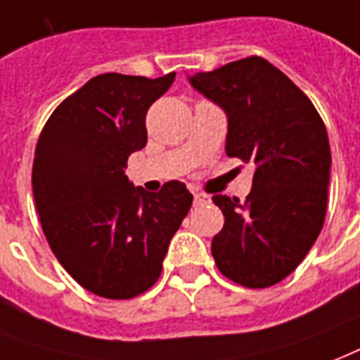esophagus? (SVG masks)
<instances>
[{"label": "esophagus", "instance_id": "34e87169", "mask_svg": "<svg viewBox=\"0 0 360 360\" xmlns=\"http://www.w3.org/2000/svg\"><path fill=\"white\" fill-rule=\"evenodd\" d=\"M210 202V196L204 192H194V205H202Z\"/></svg>", "mask_w": 360, "mask_h": 360}]
</instances>
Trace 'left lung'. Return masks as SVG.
<instances>
[{"mask_svg":"<svg viewBox=\"0 0 360 360\" xmlns=\"http://www.w3.org/2000/svg\"><path fill=\"white\" fill-rule=\"evenodd\" d=\"M188 81L229 117L226 155L255 164L243 204L213 196L224 226L211 255L234 283L271 287L296 270L325 223L333 162L325 122L308 96L260 56Z\"/></svg>","mask_w":360,"mask_h":360,"instance_id":"1","label":"left lung"}]
</instances>
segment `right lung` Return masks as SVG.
<instances>
[{
  "mask_svg": "<svg viewBox=\"0 0 360 360\" xmlns=\"http://www.w3.org/2000/svg\"><path fill=\"white\" fill-rule=\"evenodd\" d=\"M175 73H103L60 103L35 147L32 186L52 253L77 283L128 300L160 278L169 240L192 205L185 183L150 194L126 177L147 145L145 117Z\"/></svg>",
  "mask_w": 360,
  "mask_h": 360,
  "instance_id": "obj_1",
  "label": "right lung"
}]
</instances>
